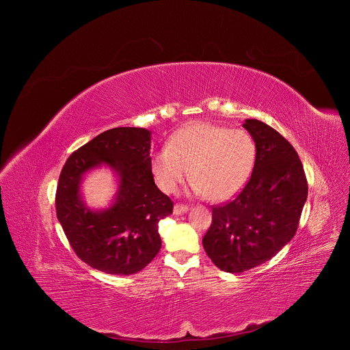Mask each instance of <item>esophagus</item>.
<instances>
[{
  "mask_svg": "<svg viewBox=\"0 0 350 350\" xmlns=\"http://www.w3.org/2000/svg\"><path fill=\"white\" fill-rule=\"evenodd\" d=\"M188 212V206L187 205H180V204H176L174 205V209H173V213L176 216H180V215H184Z\"/></svg>",
  "mask_w": 350,
  "mask_h": 350,
  "instance_id": "1",
  "label": "esophagus"
}]
</instances>
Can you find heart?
<instances>
[{
	"label": "heart",
	"mask_w": 350,
	"mask_h": 350,
	"mask_svg": "<svg viewBox=\"0 0 350 350\" xmlns=\"http://www.w3.org/2000/svg\"><path fill=\"white\" fill-rule=\"evenodd\" d=\"M255 162L256 142L246 130L198 122L177 130L167 148L152 154L151 172L159 188L173 193L189 169L192 192L221 202L246 185Z\"/></svg>",
	"instance_id": "b5f03b06"
}]
</instances>
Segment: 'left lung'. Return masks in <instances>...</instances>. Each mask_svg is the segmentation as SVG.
I'll use <instances>...</instances> for the list:
<instances>
[{
    "mask_svg": "<svg viewBox=\"0 0 350 350\" xmlns=\"http://www.w3.org/2000/svg\"><path fill=\"white\" fill-rule=\"evenodd\" d=\"M256 142L251 178L231 202L212 209L202 243L223 271L242 273L275 256L293 238L308 198V181L293 146L273 127L246 119Z\"/></svg>",
    "mask_w": 350,
    "mask_h": 350,
    "instance_id": "1",
    "label": "left lung"
}]
</instances>
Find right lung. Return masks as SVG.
Listing matches in <instances>:
<instances>
[{
  "instance_id": "right-lung-1",
  "label": "right lung",
  "mask_w": 350,
  "mask_h": 350,
  "mask_svg": "<svg viewBox=\"0 0 350 350\" xmlns=\"http://www.w3.org/2000/svg\"><path fill=\"white\" fill-rule=\"evenodd\" d=\"M149 149V130L111 129L79 148L61 172L57 216L76 255L92 269L130 275L161 251L158 223L173 213V202L155 185ZM103 165L117 174L118 191L108 208L91 210L82 201L81 183Z\"/></svg>"
}]
</instances>
